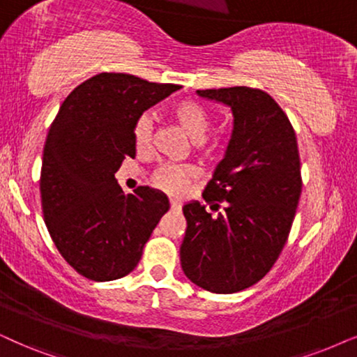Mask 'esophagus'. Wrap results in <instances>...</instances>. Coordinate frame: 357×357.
Listing matches in <instances>:
<instances>
[{
  "label": "esophagus",
  "instance_id": "34e87169",
  "mask_svg": "<svg viewBox=\"0 0 357 357\" xmlns=\"http://www.w3.org/2000/svg\"><path fill=\"white\" fill-rule=\"evenodd\" d=\"M170 210H172V211H180V210H182V205H180V202L170 200Z\"/></svg>",
  "mask_w": 357,
  "mask_h": 357
}]
</instances>
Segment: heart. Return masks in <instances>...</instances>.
I'll use <instances>...</instances> for the list:
<instances>
[{
	"label": "heart",
	"mask_w": 357,
	"mask_h": 357,
	"mask_svg": "<svg viewBox=\"0 0 357 357\" xmlns=\"http://www.w3.org/2000/svg\"><path fill=\"white\" fill-rule=\"evenodd\" d=\"M170 116L178 124V128L192 139L197 151L203 152V154L210 152V146L205 141V134L210 128V118L200 103L193 100L178 101L170 109ZM132 139L137 152H146L149 149L152 142V119L149 114H142L137 118L132 128ZM195 169L190 167V165H164V167L155 170L152 183L157 188L170 193V195H180L195 180Z\"/></svg>",
	"instance_id": "b5f03b06"
}]
</instances>
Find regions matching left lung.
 I'll use <instances>...</instances> for the list:
<instances>
[{"label":"left lung","instance_id":"obj_1","mask_svg":"<svg viewBox=\"0 0 357 357\" xmlns=\"http://www.w3.org/2000/svg\"><path fill=\"white\" fill-rule=\"evenodd\" d=\"M233 113L225 159L203 198L187 203V231L180 264L193 284L213 294H234L272 269L287 238L302 193L300 155L294 126L271 95L257 88L197 90Z\"/></svg>","mask_w":357,"mask_h":357}]
</instances>
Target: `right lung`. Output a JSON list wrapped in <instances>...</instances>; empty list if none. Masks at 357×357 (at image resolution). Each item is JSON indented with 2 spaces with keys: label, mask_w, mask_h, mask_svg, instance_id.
Listing matches in <instances>:
<instances>
[{
  "label": "right lung",
  "mask_w": 357,
  "mask_h": 357,
  "mask_svg": "<svg viewBox=\"0 0 357 357\" xmlns=\"http://www.w3.org/2000/svg\"><path fill=\"white\" fill-rule=\"evenodd\" d=\"M178 88L98 73L67 96L50 124L39 180L44 221L62 257L86 279L128 275L169 210L159 190L124 193L114 174L136 155L137 118Z\"/></svg>",
  "instance_id": "right-lung-1"
}]
</instances>
